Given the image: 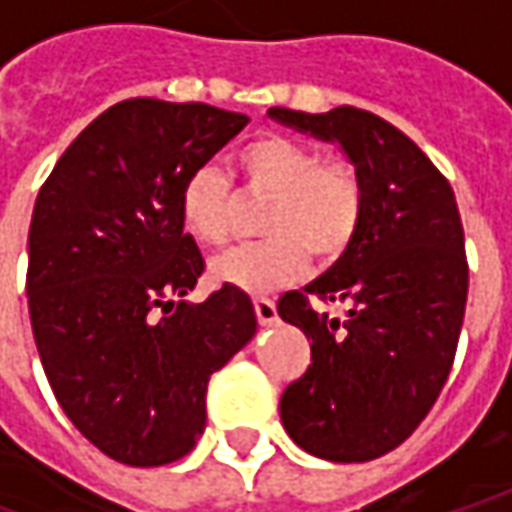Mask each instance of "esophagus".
Listing matches in <instances>:
<instances>
[{"label":"esophagus","mask_w":512,"mask_h":512,"mask_svg":"<svg viewBox=\"0 0 512 512\" xmlns=\"http://www.w3.org/2000/svg\"><path fill=\"white\" fill-rule=\"evenodd\" d=\"M255 314L260 326H272L274 320H277V306H274V300H269V297H255Z\"/></svg>","instance_id":"esophagus-1"}]
</instances>
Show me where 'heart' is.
<instances>
[{
    "label": "heart",
    "instance_id": "obj_1",
    "mask_svg": "<svg viewBox=\"0 0 512 512\" xmlns=\"http://www.w3.org/2000/svg\"><path fill=\"white\" fill-rule=\"evenodd\" d=\"M240 192L269 201L263 243L215 260L212 274L252 294L291 286L317 263H334L354 246L365 218V184L348 158H323L317 144L280 133L246 141L235 155ZM181 223L203 246H226L235 235V192L218 169L201 167L178 198Z\"/></svg>",
    "mask_w": 512,
    "mask_h": 512
}]
</instances>
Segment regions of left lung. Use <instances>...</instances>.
I'll use <instances>...</instances> for the list:
<instances>
[{
	"mask_svg": "<svg viewBox=\"0 0 512 512\" xmlns=\"http://www.w3.org/2000/svg\"><path fill=\"white\" fill-rule=\"evenodd\" d=\"M269 115L337 141L365 184L354 246L303 291H286L277 314L311 340V365L280 397L286 433L328 462H368L419 428L450 374L467 303L459 206L431 158L379 115ZM311 299L343 302L346 317L314 312Z\"/></svg>",
	"mask_w": 512,
	"mask_h": 512,
	"instance_id": "obj_1",
	"label": "left lung"
}]
</instances>
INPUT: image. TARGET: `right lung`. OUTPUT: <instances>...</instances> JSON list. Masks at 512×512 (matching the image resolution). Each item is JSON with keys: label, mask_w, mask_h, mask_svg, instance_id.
<instances>
[{"label": "right lung", "mask_w": 512, "mask_h": 512, "mask_svg": "<svg viewBox=\"0 0 512 512\" xmlns=\"http://www.w3.org/2000/svg\"><path fill=\"white\" fill-rule=\"evenodd\" d=\"M249 124L212 104L127 98L84 127L39 189L27 309L47 382L84 439L121 465H169L206 425V385L255 337L223 283L184 300L203 257L178 198Z\"/></svg>", "instance_id": "obj_1"}]
</instances>
